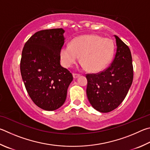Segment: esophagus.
Returning <instances> with one entry per match:
<instances>
[{
    "label": "esophagus",
    "mask_w": 150,
    "mask_h": 150,
    "mask_svg": "<svg viewBox=\"0 0 150 150\" xmlns=\"http://www.w3.org/2000/svg\"><path fill=\"white\" fill-rule=\"evenodd\" d=\"M80 74H73V78L76 79V78H77L78 77H80Z\"/></svg>",
    "instance_id": "obj_1"
}]
</instances>
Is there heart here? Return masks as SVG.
<instances>
[{"instance_id": "heart-1", "label": "heart", "mask_w": 150, "mask_h": 150, "mask_svg": "<svg viewBox=\"0 0 150 150\" xmlns=\"http://www.w3.org/2000/svg\"><path fill=\"white\" fill-rule=\"evenodd\" d=\"M115 45L111 39L95 34L77 37L70 45H64L60 49V55L66 67L75 64L80 57V62L88 72L103 70L113 56Z\"/></svg>"}]
</instances>
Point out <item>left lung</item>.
<instances>
[{
  "label": "left lung",
  "mask_w": 150,
  "mask_h": 150,
  "mask_svg": "<svg viewBox=\"0 0 150 150\" xmlns=\"http://www.w3.org/2000/svg\"><path fill=\"white\" fill-rule=\"evenodd\" d=\"M117 52L111 64L98 74H87L86 93L94 109L101 112L112 111L127 96L133 80L132 55L128 47L115 35Z\"/></svg>",
  "instance_id": "8db88e82"
}]
</instances>
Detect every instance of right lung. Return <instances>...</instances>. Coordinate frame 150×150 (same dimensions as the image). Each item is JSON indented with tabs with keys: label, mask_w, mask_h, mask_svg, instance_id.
Segmentation results:
<instances>
[{
	"label": "right lung",
	"mask_w": 150,
	"mask_h": 150,
	"mask_svg": "<svg viewBox=\"0 0 150 150\" xmlns=\"http://www.w3.org/2000/svg\"><path fill=\"white\" fill-rule=\"evenodd\" d=\"M64 33L62 28L38 31L22 50L20 72L25 89L33 103L45 111H54L64 104L73 80L60 63Z\"/></svg>",
	"instance_id": "right-lung-1"
}]
</instances>
